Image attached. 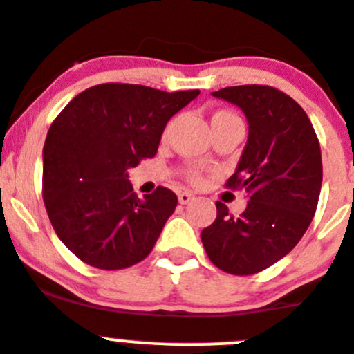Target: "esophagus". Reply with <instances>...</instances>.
<instances>
[{
    "mask_svg": "<svg viewBox=\"0 0 354 354\" xmlns=\"http://www.w3.org/2000/svg\"><path fill=\"white\" fill-rule=\"evenodd\" d=\"M178 201H180L181 205H189V203H192L194 201V194L187 192V190H183V192H178Z\"/></svg>",
    "mask_w": 354,
    "mask_h": 354,
    "instance_id": "34e87169",
    "label": "esophagus"
}]
</instances>
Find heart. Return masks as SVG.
<instances>
[{"label": "heart", "instance_id": "b5f03b06", "mask_svg": "<svg viewBox=\"0 0 354 354\" xmlns=\"http://www.w3.org/2000/svg\"><path fill=\"white\" fill-rule=\"evenodd\" d=\"M222 114H229V113H216L215 116H222ZM229 116H232V114H229ZM190 178H192L194 183H201V181H203V178H201V174L197 173V171H192V174H190Z\"/></svg>", "mask_w": 354, "mask_h": 354}]
</instances>
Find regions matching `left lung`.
<instances>
[{"mask_svg":"<svg viewBox=\"0 0 354 354\" xmlns=\"http://www.w3.org/2000/svg\"><path fill=\"white\" fill-rule=\"evenodd\" d=\"M212 95L247 118V145L227 185L243 189L248 203L240 216L216 203L215 222L201 240L216 268L252 275L288 256L310 225L323 181L319 141L307 113L272 86H229Z\"/></svg>","mask_w":354,"mask_h":354,"instance_id":"obj_1","label":"left lung"}]
</instances>
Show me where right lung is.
<instances>
[{"label":"right lung","instance_id":"obj_1","mask_svg":"<svg viewBox=\"0 0 354 354\" xmlns=\"http://www.w3.org/2000/svg\"><path fill=\"white\" fill-rule=\"evenodd\" d=\"M199 90L98 84L70 100L44 145V203L59 240L86 264L122 270L145 259L178 197L158 187L139 199L129 169L153 157L171 118Z\"/></svg>","mask_w":354,"mask_h":354}]
</instances>
